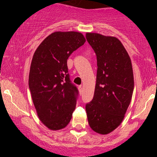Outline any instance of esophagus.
I'll use <instances>...</instances> for the list:
<instances>
[{
	"label": "esophagus",
	"instance_id": "34e87169",
	"mask_svg": "<svg viewBox=\"0 0 157 157\" xmlns=\"http://www.w3.org/2000/svg\"><path fill=\"white\" fill-rule=\"evenodd\" d=\"M78 90H79V93H80V94H82V86H78Z\"/></svg>",
	"mask_w": 157,
	"mask_h": 157
}]
</instances>
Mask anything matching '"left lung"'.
<instances>
[{"mask_svg": "<svg viewBox=\"0 0 157 157\" xmlns=\"http://www.w3.org/2000/svg\"><path fill=\"white\" fill-rule=\"evenodd\" d=\"M86 37L97 60L93 100L86 105L88 122L94 131L105 135L121 124L130 105L134 87L132 64L117 37L91 32Z\"/></svg>", "mask_w": 157, "mask_h": 157, "instance_id": "obj_1", "label": "left lung"}]
</instances>
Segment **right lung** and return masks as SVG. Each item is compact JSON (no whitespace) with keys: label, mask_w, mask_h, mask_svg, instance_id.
Returning <instances> with one entry per match:
<instances>
[{"label":"right lung","mask_w":157,"mask_h":157,"mask_svg":"<svg viewBox=\"0 0 157 157\" xmlns=\"http://www.w3.org/2000/svg\"><path fill=\"white\" fill-rule=\"evenodd\" d=\"M85 42L80 32H55L34 53L29 87L37 116L50 130L64 128L72 117L78 91L69 79L67 60Z\"/></svg>","instance_id":"add662e5"}]
</instances>
